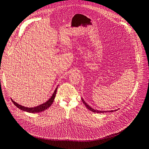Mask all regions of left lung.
<instances>
[{
	"label": "left lung",
	"mask_w": 149,
	"mask_h": 149,
	"mask_svg": "<svg viewBox=\"0 0 149 149\" xmlns=\"http://www.w3.org/2000/svg\"><path fill=\"white\" fill-rule=\"evenodd\" d=\"M82 101H83V103L84 104V105L86 106V107L88 109H89L90 111H93V112H97V113H103V112H109V111H97V110H96V109H93L92 107H90L89 106H88L86 103L85 102V101L83 100L82 99ZM110 112H113V111H110Z\"/></svg>",
	"instance_id": "obj_1"
}]
</instances>
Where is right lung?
<instances>
[{
  "instance_id": "add662e5",
  "label": "right lung",
  "mask_w": 149,
  "mask_h": 149,
  "mask_svg": "<svg viewBox=\"0 0 149 149\" xmlns=\"http://www.w3.org/2000/svg\"><path fill=\"white\" fill-rule=\"evenodd\" d=\"M56 91H57V88L55 90V91H54L52 96L51 97L50 99H49L48 101H47L46 102L42 104H41V105L38 106L37 107H26L22 106L19 104L15 102V101H13L12 100V101L13 104H14V105H15L18 108H19V109H20L21 110H23L24 111H26L29 112H31V113H34V112H42V111L46 110L49 106H51L52 103L54 101V99H55V97Z\"/></svg>"
}]
</instances>
